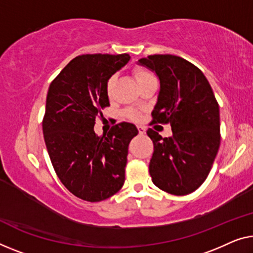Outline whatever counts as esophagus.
I'll return each mask as SVG.
<instances>
[{"label": "esophagus", "mask_w": 253, "mask_h": 253, "mask_svg": "<svg viewBox=\"0 0 253 253\" xmlns=\"http://www.w3.org/2000/svg\"><path fill=\"white\" fill-rule=\"evenodd\" d=\"M137 129H138V133L139 135H144L145 134V128L142 127V126H137Z\"/></svg>", "instance_id": "esophagus-1"}]
</instances>
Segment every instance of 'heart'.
I'll return each mask as SVG.
<instances>
[{"instance_id":"1","label":"heart","mask_w":253,"mask_h":253,"mask_svg":"<svg viewBox=\"0 0 253 253\" xmlns=\"http://www.w3.org/2000/svg\"><path fill=\"white\" fill-rule=\"evenodd\" d=\"M134 76L136 78V81L139 85L142 84V83H144L145 81H148V79L152 78L153 75L151 74L150 71L144 69V68H136V69H134ZM115 83H116L115 76L109 77V79L107 81V84H105V92H107L108 96H111L112 93H114ZM124 116H125L126 118L131 119V120H138L139 117H141L138 112L136 110H134V109H127V110L124 111Z\"/></svg>"}]
</instances>
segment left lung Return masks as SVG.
Listing matches in <instances>:
<instances>
[{"label":"left lung","mask_w":253,"mask_h":253,"mask_svg":"<svg viewBox=\"0 0 253 253\" xmlns=\"http://www.w3.org/2000/svg\"><path fill=\"white\" fill-rule=\"evenodd\" d=\"M139 63L156 71L160 92L153 124H170L172 136L146 130L153 142L149 171L157 187L186 195L208 177L220 144L219 105L208 79L197 66L171 54H153Z\"/></svg>","instance_id":"1"}]
</instances>
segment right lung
<instances>
[{"label":"right lung","instance_id":"right-lung-1","mask_svg":"<svg viewBox=\"0 0 253 253\" xmlns=\"http://www.w3.org/2000/svg\"><path fill=\"white\" fill-rule=\"evenodd\" d=\"M129 59L127 53L78 55L48 87L42 122L45 145L61 183L85 201H103L125 182L128 145L137 128L120 123L100 137L94 125L110 105L107 81Z\"/></svg>","mask_w":253,"mask_h":253}]
</instances>
